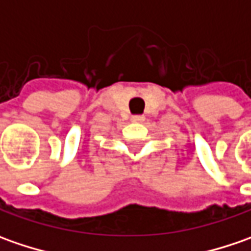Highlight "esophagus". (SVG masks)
<instances>
[{"label":"esophagus","instance_id":"34e87169","mask_svg":"<svg viewBox=\"0 0 251 251\" xmlns=\"http://www.w3.org/2000/svg\"><path fill=\"white\" fill-rule=\"evenodd\" d=\"M144 120H145L144 116H132V117H131V121H132V123H142Z\"/></svg>","mask_w":251,"mask_h":251}]
</instances>
